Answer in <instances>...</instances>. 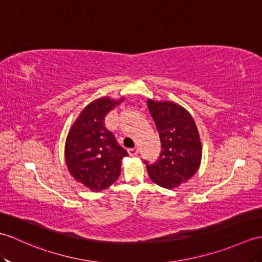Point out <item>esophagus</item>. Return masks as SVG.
Listing matches in <instances>:
<instances>
[{
	"label": "esophagus",
	"instance_id": "esophagus-1",
	"mask_svg": "<svg viewBox=\"0 0 262 262\" xmlns=\"http://www.w3.org/2000/svg\"><path fill=\"white\" fill-rule=\"evenodd\" d=\"M127 151H128V154L130 156H135L138 153V149L136 147H134V148H128V149H127Z\"/></svg>",
	"mask_w": 262,
	"mask_h": 262
}]
</instances>
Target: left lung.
<instances>
[{
    "mask_svg": "<svg viewBox=\"0 0 262 262\" xmlns=\"http://www.w3.org/2000/svg\"><path fill=\"white\" fill-rule=\"evenodd\" d=\"M147 107L159 130L161 153L146 168L155 184L172 190L198 172L202 159L200 134L192 115L179 103L148 99Z\"/></svg>",
    "mask_w": 262,
    "mask_h": 262,
    "instance_id": "1",
    "label": "left lung"
}]
</instances>
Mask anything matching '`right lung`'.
<instances>
[{
    "instance_id": "1",
    "label": "right lung",
    "mask_w": 262,
    "mask_h": 262,
    "mask_svg": "<svg viewBox=\"0 0 262 262\" xmlns=\"http://www.w3.org/2000/svg\"><path fill=\"white\" fill-rule=\"evenodd\" d=\"M124 101L111 97L91 101L70 127L64 145L67 167L74 179L93 192L106 190L117 181L127 151L105 126L107 114Z\"/></svg>"
}]
</instances>
